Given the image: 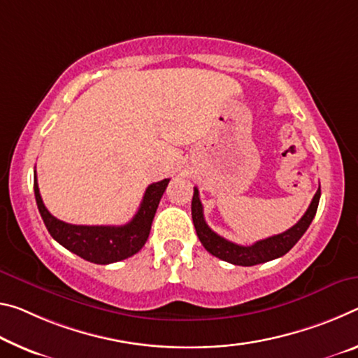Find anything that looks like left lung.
I'll use <instances>...</instances> for the list:
<instances>
[{
	"instance_id": "obj_1",
	"label": "left lung",
	"mask_w": 358,
	"mask_h": 358,
	"mask_svg": "<svg viewBox=\"0 0 358 358\" xmlns=\"http://www.w3.org/2000/svg\"><path fill=\"white\" fill-rule=\"evenodd\" d=\"M320 201V188L317 189L314 199H312L309 208L306 210V213L298 221L296 224L292 226L290 229H287L282 234L268 237V239L255 242L253 245L243 247L237 245V243L226 241L224 237L218 236L217 232H213L208 228V224L203 220V208L199 199V189L194 188V194H192L191 202V213H192V223L197 232V237L206 250L212 253L213 257H217L223 261H228L231 264L236 266H255L266 263V261L280 258L283 255L288 253L293 248L294 243L301 239L303 234L308 231L309 224L315 217L317 207H319Z\"/></svg>"
}]
</instances>
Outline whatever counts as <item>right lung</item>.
I'll return each instance as SVG.
<instances>
[{
  "label": "right lung",
  "instance_id": "right-lung-1",
  "mask_svg": "<svg viewBox=\"0 0 358 358\" xmlns=\"http://www.w3.org/2000/svg\"><path fill=\"white\" fill-rule=\"evenodd\" d=\"M169 178L150 185L145 191L143 201L140 203L135 217L122 226H83L70 224L57 220L44 206L39 194L36 170L33 189L41 218L46 224L49 234L64 245L66 250L95 264H110L126 259L141 250L148 241L151 223L155 218L159 201L169 185Z\"/></svg>",
  "mask_w": 358,
  "mask_h": 358
}]
</instances>
